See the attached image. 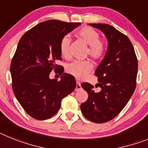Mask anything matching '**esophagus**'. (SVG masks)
<instances>
[{"mask_svg": "<svg viewBox=\"0 0 148 148\" xmlns=\"http://www.w3.org/2000/svg\"><path fill=\"white\" fill-rule=\"evenodd\" d=\"M80 89H81V86H80V82L77 81L76 89H75V90H76V91H79V90H80Z\"/></svg>", "mask_w": 148, "mask_h": 148, "instance_id": "34e87169", "label": "esophagus"}]
</instances>
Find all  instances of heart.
<instances>
[{"label": "heart", "instance_id": "obj_1", "mask_svg": "<svg viewBox=\"0 0 148 148\" xmlns=\"http://www.w3.org/2000/svg\"><path fill=\"white\" fill-rule=\"evenodd\" d=\"M77 35L81 38L89 45L87 54L95 60H100L105 56L106 53L105 43L99 39L100 34L94 28L85 26L78 30ZM70 38L68 35L64 36L59 42V52L64 58L69 57V45ZM92 69V64L89 60L74 61L68 64L66 71L68 74L77 79H82L86 77Z\"/></svg>", "mask_w": 148, "mask_h": 148}]
</instances>
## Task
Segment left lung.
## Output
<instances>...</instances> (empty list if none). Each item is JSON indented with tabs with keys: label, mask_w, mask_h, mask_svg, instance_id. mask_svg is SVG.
<instances>
[{
	"label": "left lung",
	"mask_w": 148,
	"mask_h": 148,
	"mask_svg": "<svg viewBox=\"0 0 148 148\" xmlns=\"http://www.w3.org/2000/svg\"><path fill=\"white\" fill-rule=\"evenodd\" d=\"M106 36L108 47L105 58L95 71L101 90L83 83L81 86L89 97L80 105L82 114L93 123L108 122L120 113L133 94L136 86L138 59L127 36L108 24L90 23Z\"/></svg>",
	"instance_id": "left-lung-1"
}]
</instances>
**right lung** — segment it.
I'll return each mask as SVG.
<instances>
[{
  "label": "right lung",
  "instance_id": "1",
  "mask_svg": "<svg viewBox=\"0 0 148 148\" xmlns=\"http://www.w3.org/2000/svg\"><path fill=\"white\" fill-rule=\"evenodd\" d=\"M80 25L46 21L26 32L18 42L10 64L12 87L26 113L36 120L54 116L62 99L76 88L75 78L71 74H64L59 82L49 79V74L53 70L63 74V67L56 64L62 60L59 42Z\"/></svg>",
  "mask_w": 148,
  "mask_h": 148
}]
</instances>
